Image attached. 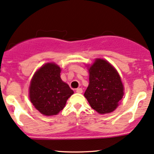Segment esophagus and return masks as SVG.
I'll return each instance as SVG.
<instances>
[{"instance_id":"34e87169","label":"esophagus","mask_w":154,"mask_h":154,"mask_svg":"<svg viewBox=\"0 0 154 154\" xmlns=\"http://www.w3.org/2000/svg\"><path fill=\"white\" fill-rule=\"evenodd\" d=\"M75 91L77 93H78V94H82V88H77L75 90Z\"/></svg>"}]
</instances>
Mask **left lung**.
<instances>
[{"label":"left lung","mask_w":154,"mask_h":154,"mask_svg":"<svg viewBox=\"0 0 154 154\" xmlns=\"http://www.w3.org/2000/svg\"><path fill=\"white\" fill-rule=\"evenodd\" d=\"M89 71V85L84 96L99 114L112 112L124 96V85L116 69L104 59L97 58Z\"/></svg>","instance_id":"left-lung-1"}]
</instances>
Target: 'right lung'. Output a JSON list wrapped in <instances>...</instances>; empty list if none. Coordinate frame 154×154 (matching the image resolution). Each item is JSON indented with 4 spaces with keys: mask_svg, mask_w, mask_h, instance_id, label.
Wrapping results in <instances>:
<instances>
[{
    "mask_svg": "<svg viewBox=\"0 0 154 154\" xmlns=\"http://www.w3.org/2000/svg\"><path fill=\"white\" fill-rule=\"evenodd\" d=\"M60 71L57 64L47 63L38 69L32 78L29 87L30 100L42 115H57L74 94L68 84L62 81Z\"/></svg>",
    "mask_w": 154,
    "mask_h": 154,
    "instance_id": "obj_1",
    "label": "right lung"
}]
</instances>
